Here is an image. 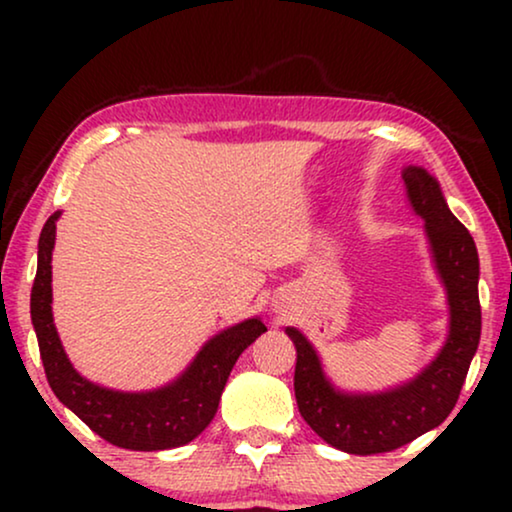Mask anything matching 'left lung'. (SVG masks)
Returning a JSON list of instances; mask_svg holds the SVG:
<instances>
[{"label": "left lung", "instance_id": "1", "mask_svg": "<svg viewBox=\"0 0 512 512\" xmlns=\"http://www.w3.org/2000/svg\"><path fill=\"white\" fill-rule=\"evenodd\" d=\"M408 198L426 221L436 268L450 300V338L422 375L387 394H340L324 377L319 356L296 328H286L296 345L298 410L328 445L349 454H380L436 429L450 415L464 387L468 366L480 342L478 249L464 223L450 212L438 181L422 167H405Z\"/></svg>", "mask_w": 512, "mask_h": 512}]
</instances>
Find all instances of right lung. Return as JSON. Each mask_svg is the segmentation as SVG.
<instances>
[{"label":"right lung","mask_w":512,"mask_h":512,"mask_svg":"<svg viewBox=\"0 0 512 512\" xmlns=\"http://www.w3.org/2000/svg\"><path fill=\"white\" fill-rule=\"evenodd\" d=\"M58 216L60 212L48 216L41 230L37 277L30 298L39 354L53 394L97 436L123 450L153 452L191 443L214 419L235 361L268 328L261 319H247L228 328L200 349L177 382L146 394H123L83 380L69 363L53 326L51 254Z\"/></svg>","instance_id":"obj_1"}]
</instances>
